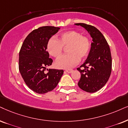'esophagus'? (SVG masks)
<instances>
[{"instance_id":"obj_1","label":"esophagus","mask_w":128,"mask_h":128,"mask_svg":"<svg viewBox=\"0 0 128 128\" xmlns=\"http://www.w3.org/2000/svg\"><path fill=\"white\" fill-rule=\"evenodd\" d=\"M72 71H73L72 70H66V72H68V73H71V72H72Z\"/></svg>"}]
</instances>
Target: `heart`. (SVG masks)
<instances>
[{
    "instance_id": "heart-1",
    "label": "heart",
    "mask_w": 128,
    "mask_h": 128,
    "mask_svg": "<svg viewBox=\"0 0 128 128\" xmlns=\"http://www.w3.org/2000/svg\"><path fill=\"white\" fill-rule=\"evenodd\" d=\"M92 46L90 38L82 35L77 30H69L60 35L58 40L51 38L47 43L49 54L56 58L62 54L64 47L67 48V53L56 61V66L59 68L68 69L78 64L80 60L86 58Z\"/></svg>"
}]
</instances>
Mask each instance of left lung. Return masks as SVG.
Instances as JSON below:
<instances>
[{
	"mask_svg": "<svg viewBox=\"0 0 128 128\" xmlns=\"http://www.w3.org/2000/svg\"><path fill=\"white\" fill-rule=\"evenodd\" d=\"M76 25L84 28L93 41L87 60L77 68L81 74L78 86L84 91L94 93L106 84L110 76L112 63L110 50L104 36L94 26L83 23ZM82 67L83 70L80 69Z\"/></svg>",
	"mask_w": 128,
	"mask_h": 128,
	"instance_id": "obj_1",
	"label": "left lung"
}]
</instances>
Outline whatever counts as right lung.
Returning <instances> with one entry per match:
<instances>
[{
	"label": "right lung",
	"mask_w": 128,
	"mask_h": 128,
	"mask_svg": "<svg viewBox=\"0 0 128 128\" xmlns=\"http://www.w3.org/2000/svg\"><path fill=\"white\" fill-rule=\"evenodd\" d=\"M58 27L45 26L30 32L25 39L19 54V70L29 88L38 94L52 91L59 83L64 71L46 69L52 64L47 51L48 41L58 31Z\"/></svg>",
	"instance_id": "add662e5"
}]
</instances>
